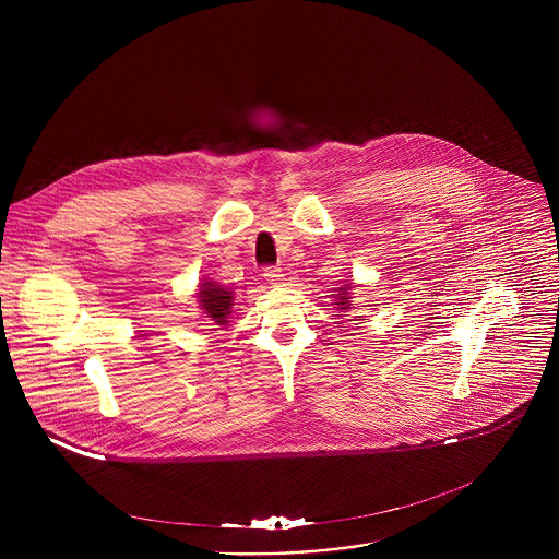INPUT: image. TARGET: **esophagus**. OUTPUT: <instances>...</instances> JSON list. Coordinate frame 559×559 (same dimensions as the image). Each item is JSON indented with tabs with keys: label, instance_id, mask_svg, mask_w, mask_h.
<instances>
[{
	"label": "esophagus",
	"instance_id": "1",
	"mask_svg": "<svg viewBox=\"0 0 559 559\" xmlns=\"http://www.w3.org/2000/svg\"><path fill=\"white\" fill-rule=\"evenodd\" d=\"M264 277H266L269 284H273V286H280V284L284 282V273H282V269H277V266H266V269H264Z\"/></svg>",
	"mask_w": 559,
	"mask_h": 559
}]
</instances>
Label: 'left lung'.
Returning a JSON list of instances; mask_svg holds the SVG:
<instances>
[{
    "mask_svg": "<svg viewBox=\"0 0 559 559\" xmlns=\"http://www.w3.org/2000/svg\"><path fill=\"white\" fill-rule=\"evenodd\" d=\"M346 282H348V280H344V282L333 290L335 295H331L333 306H335V310H340V312H348V310L355 306V304L350 301V299H353V297H350V288H353V286L346 284Z\"/></svg>",
    "mask_w": 559,
    "mask_h": 559,
    "instance_id": "obj_1",
    "label": "left lung"
}]
</instances>
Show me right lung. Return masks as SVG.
Wrapping results in <instances>:
<instances>
[{
  "label": "right lung",
  "mask_w": 559,
  "mask_h": 559,
  "mask_svg": "<svg viewBox=\"0 0 559 559\" xmlns=\"http://www.w3.org/2000/svg\"><path fill=\"white\" fill-rule=\"evenodd\" d=\"M195 297H198L200 310L206 314V319L213 320V324H219V326L228 324V319L235 308L233 290L219 286L215 280L204 277L202 284L198 286Z\"/></svg>",
  "instance_id": "1"
}]
</instances>
